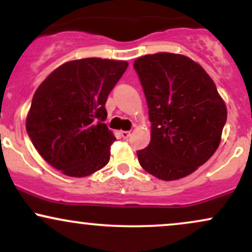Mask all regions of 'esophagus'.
<instances>
[{"mask_svg":"<svg viewBox=\"0 0 252 252\" xmlns=\"http://www.w3.org/2000/svg\"><path fill=\"white\" fill-rule=\"evenodd\" d=\"M120 134L123 138H128L130 136V131H126V130H122V131H120Z\"/></svg>","mask_w":252,"mask_h":252,"instance_id":"1","label":"esophagus"}]
</instances>
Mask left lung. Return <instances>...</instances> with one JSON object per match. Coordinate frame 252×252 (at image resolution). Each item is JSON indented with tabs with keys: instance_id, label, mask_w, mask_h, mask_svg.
Listing matches in <instances>:
<instances>
[{
	"instance_id": "left-lung-1",
	"label": "left lung",
	"mask_w": 252,
	"mask_h": 252,
	"mask_svg": "<svg viewBox=\"0 0 252 252\" xmlns=\"http://www.w3.org/2000/svg\"><path fill=\"white\" fill-rule=\"evenodd\" d=\"M143 88L152 134L137 152L149 174L164 181L189 175L215 154L227 111L216 84L199 63L174 53L135 60Z\"/></svg>"
}]
</instances>
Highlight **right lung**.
<instances>
[{"instance_id": "right-lung-1", "label": "right lung", "mask_w": 252, "mask_h": 252, "mask_svg": "<svg viewBox=\"0 0 252 252\" xmlns=\"http://www.w3.org/2000/svg\"><path fill=\"white\" fill-rule=\"evenodd\" d=\"M129 63L86 58L63 63L37 88L26 129L39 154L65 175L83 178L103 168L116 141L105 103Z\"/></svg>"}]
</instances>
